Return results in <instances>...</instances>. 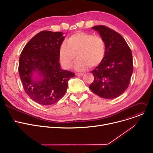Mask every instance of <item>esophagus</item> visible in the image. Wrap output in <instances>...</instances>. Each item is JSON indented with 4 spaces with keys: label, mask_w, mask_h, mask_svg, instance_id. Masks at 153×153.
Masks as SVG:
<instances>
[{
    "label": "esophagus",
    "mask_w": 153,
    "mask_h": 153,
    "mask_svg": "<svg viewBox=\"0 0 153 153\" xmlns=\"http://www.w3.org/2000/svg\"><path fill=\"white\" fill-rule=\"evenodd\" d=\"M76 76H84L83 73H76Z\"/></svg>",
    "instance_id": "obj_1"
}]
</instances>
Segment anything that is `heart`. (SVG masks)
Listing matches in <instances>:
<instances>
[{
  "label": "heart",
  "instance_id": "obj_1",
  "mask_svg": "<svg viewBox=\"0 0 153 153\" xmlns=\"http://www.w3.org/2000/svg\"><path fill=\"white\" fill-rule=\"evenodd\" d=\"M66 43L59 46L58 51L59 62L65 69L71 67L76 56L77 59L74 68L78 71H84L88 66L96 68L105 59L106 45L99 36L79 31L68 37Z\"/></svg>",
  "mask_w": 153,
  "mask_h": 153
}]
</instances>
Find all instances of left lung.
<instances>
[{
    "mask_svg": "<svg viewBox=\"0 0 153 153\" xmlns=\"http://www.w3.org/2000/svg\"><path fill=\"white\" fill-rule=\"evenodd\" d=\"M97 31L106 45L104 60L91 71L94 80L89 88L99 97L113 99L128 88L133 73L130 48L120 34L105 26L91 27Z\"/></svg>",
    "mask_w": 153,
    "mask_h": 153,
    "instance_id": "obj_1",
    "label": "left lung"
}]
</instances>
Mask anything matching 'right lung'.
<instances>
[{"mask_svg":"<svg viewBox=\"0 0 153 153\" xmlns=\"http://www.w3.org/2000/svg\"><path fill=\"white\" fill-rule=\"evenodd\" d=\"M62 32L43 30L26 44L19 59V74L25 92L36 103L50 105L65 94L75 74L61 68L58 51Z\"/></svg>","mask_w":153,"mask_h":153,"instance_id":"1","label":"right lung"}]
</instances>
